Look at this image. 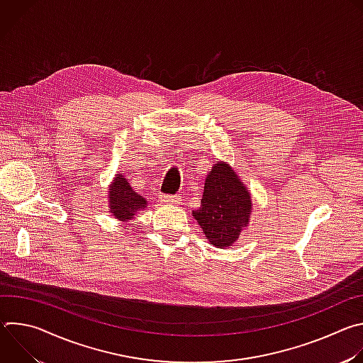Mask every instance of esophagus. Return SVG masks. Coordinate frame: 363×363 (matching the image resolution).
Listing matches in <instances>:
<instances>
[{
	"label": "esophagus",
	"instance_id": "esophagus-1",
	"mask_svg": "<svg viewBox=\"0 0 363 363\" xmlns=\"http://www.w3.org/2000/svg\"><path fill=\"white\" fill-rule=\"evenodd\" d=\"M160 199H161V202L168 203V205H175V203L179 202V198H178V196H175V195H168V194L161 195Z\"/></svg>",
	"mask_w": 363,
	"mask_h": 363
}]
</instances>
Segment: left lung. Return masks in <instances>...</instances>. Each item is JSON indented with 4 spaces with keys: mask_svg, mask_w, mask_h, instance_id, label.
Returning <instances> with one entry per match:
<instances>
[{
    "mask_svg": "<svg viewBox=\"0 0 363 363\" xmlns=\"http://www.w3.org/2000/svg\"><path fill=\"white\" fill-rule=\"evenodd\" d=\"M205 237L216 247H228L248 224L251 198L244 184L224 162H217L205 179L201 206L192 211Z\"/></svg>",
    "mask_w": 363,
    "mask_h": 363,
    "instance_id": "obj_1",
    "label": "left lung"
}]
</instances>
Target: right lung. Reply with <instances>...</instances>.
I'll list each match as a JSON object with an SVG mask.
<instances>
[{"label": "right lung", "mask_w": 363, "mask_h": 363, "mask_svg": "<svg viewBox=\"0 0 363 363\" xmlns=\"http://www.w3.org/2000/svg\"><path fill=\"white\" fill-rule=\"evenodd\" d=\"M109 205L111 213L122 221L130 220L136 211L145 208L146 201L139 194H136L129 182L122 177L116 175L113 184L109 189Z\"/></svg>", "instance_id": "add662e5"}]
</instances>
